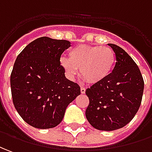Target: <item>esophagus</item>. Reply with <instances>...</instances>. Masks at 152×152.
<instances>
[{
    "mask_svg": "<svg viewBox=\"0 0 152 152\" xmlns=\"http://www.w3.org/2000/svg\"><path fill=\"white\" fill-rule=\"evenodd\" d=\"M80 91H81V94H85V92H86V88H80Z\"/></svg>",
    "mask_w": 152,
    "mask_h": 152,
    "instance_id": "esophagus-1",
    "label": "esophagus"
}]
</instances>
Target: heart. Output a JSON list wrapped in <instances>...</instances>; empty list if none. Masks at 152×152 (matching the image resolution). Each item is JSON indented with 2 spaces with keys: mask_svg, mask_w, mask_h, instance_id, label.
<instances>
[{
  "mask_svg": "<svg viewBox=\"0 0 152 152\" xmlns=\"http://www.w3.org/2000/svg\"><path fill=\"white\" fill-rule=\"evenodd\" d=\"M60 64L69 78H74L80 69V76L85 81L98 84L113 74L116 55L109 47L78 45L70 50L69 58H60Z\"/></svg>",
  "mask_w": 152,
  "mask_h": 152,
  "instance_id": "1",
  "label": "heart"
}]
</instances>
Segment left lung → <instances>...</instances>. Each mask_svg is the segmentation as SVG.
<instances>
[{
  "label": "left lung",
  "instance_id": "8db88e82",
  "mask_svg": "<svg viewBox=\"0 0 152 152\" xmlns=\"http://www.w3.org/2000/svg\"><path fill=\"white\" fill-rule=\"evenodd\" d=\"M116 55L113 74L87 88L89 99L85 115L94 128L114 131L132 120L142 102L144 81L137 64L121 47L108 44Z\"/></svg>",
  "mask_w": 152,
  "mask_h": 152
}]
</instances>
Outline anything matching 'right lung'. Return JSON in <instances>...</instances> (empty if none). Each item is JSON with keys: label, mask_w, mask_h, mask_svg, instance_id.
I'll return each mask as SVG.
<instances>
[{"label": "right lung", "mask_w": 152, "mask_h": 152, "mask_svg": "<svg viewBox=\"0 0 152 152\" xmlns=\"http://www.w3.org/2000/svg\"><path fill=\"white\" fill-rule=\"evenodd\" d=\"M69 47L68 40L40 37L15 59L10 74L13 103L22 119L35 128L58 126L66 107L80 94V87L66 78L60 64Z\"/></svg>", "instance_id": "right-lung-1"}]
</instances>
